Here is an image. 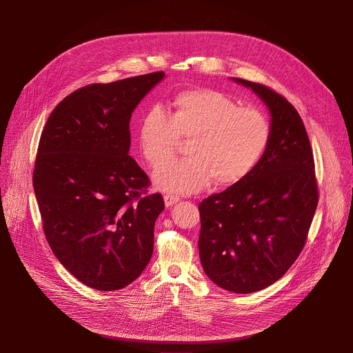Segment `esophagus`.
Listing matches in <instances>:
<instances>
[{
  "label": "esophagus",
  "mask_w": 353,
  "mask_h": 353,
  "mask_svg": "<svg viewBox=\"0 0 353 353\" xmlns=\"http://www.w3.org/2000/svg\"><path fill=\"white\" fill-rule=\"evenodd\" d=\"M180 199L177 196H173V194H164V205L165 208H170L173 206L174 203H177Z\"/></svg>",
  "instance_id": "34e87169"
}]
</instances>
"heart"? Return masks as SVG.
Listing matches in <instances>:
<instances>
[{
	"mask_svg": "<svg viewBox=\"0 0 353 353\" xmlns=\"http://www.w3.org/2000/svg\"><path fill=\"white\" fill-rule=\"evenodd\" d=\"M139 145L153 169L168 161L180 139H189L190 157L161 167L154 174L159 190L190 194L209 186L230 188L249 177L265 157L272 124L265 111L240 107L213 88L181 91L169 114L150 107L139 121Z\"/></svg>",
	"mask_w": 353,
	"mask_h": 353,
	"instance_id": "heart-1",
	"label": "heart"
}]
</instances>
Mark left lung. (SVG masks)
<instances>
[{"label":"left lung","instance_id":"left-lung-1","mask_svg":"<svg viewBox=\"0 0 353 353\" xmlns=\"http://www.w3.org/2000/svg\"><path fill=\"white\" fill-rule=\"evenodd\" d=\"M233 80L268 105L272 140L249 177L199 205V254L217 286L253 293L279 281L299 257L319 192L312 145L296 108L268 85Z\"/></svg>","mask_w":353,"mask_h":353}]
</instances>
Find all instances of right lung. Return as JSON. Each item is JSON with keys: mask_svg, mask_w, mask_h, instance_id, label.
I'll use <instances>...</instances> for the list:
<instances>
[{"mask_svg": "<svg viewBox=\"0 0 353 353\" xmlns=\"http://www.w3.org/2000/svg\"><path fill=\"white\" fill-rule=\"evenodd\" d=\"M164 77L148 72L90 84L60 101L43 128L32 172L43 230L60 263L85 286L111 292L153 254L160 193L130 150V119Z\"/></svg>", "mask_w": 353, "mask_h": 353, "instance_id": "add662e5", "label": "right lung"}]
</instances>
